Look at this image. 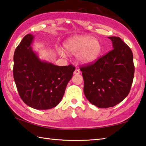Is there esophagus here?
<instances>
[{
    "label": "esophagus",
    "mask_w": 146,
    "mask_h": 146,
    "mask_svg": "<svg viewBox=\"0 0 146 146\" xmlns=\"http://www.w3.org/2000/svg\"><path fill=\"white\" fill-rule=\"evenodd\" d=\"M80 71L78 69H76V70L74 71V74H75V75H78V74H80Z\"/></svg>",
    "instance_id": "esophagus-1"
}]
</instances>
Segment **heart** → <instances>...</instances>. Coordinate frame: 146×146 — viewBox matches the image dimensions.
Here are the masks:
<instances>
[{
  "mask_svg": "<svg viewBox=\"0 0 146 146\" xmlns=\"http://www.w3.org/2000/svg\"><path fill=\"white\" fill-rule=\"evenodd\" d=\"M66 52L71 55L78 54V60L82 64H90L97 60L102 52V44L97 38L90 35L75 36L68 38L64 43ZM62 56L66 55L62 49L58 50Z\"/></svg>",
  "mask_w": 146,
  "mask_h": 146,
  "instance_id": "b5f03b06",
  "label": "heart"
}]
</instances>
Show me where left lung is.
<instances>
[{"instance_id":"1","label":"left lung","mask_w":146,"mask_h":146,"mask_svg":"<svg viewBox=\"0 0 146 146\" xmlns=\"http://www.w3.org/2000/svg\"><path fill=\"white\" fill-rule=\"evenodd\" d=\"M113 49L92 64L80 66L84 92L92 104L113 107L129 94L134 77L131 49L118 36H110Z\"/></svg>"}]
</instances>
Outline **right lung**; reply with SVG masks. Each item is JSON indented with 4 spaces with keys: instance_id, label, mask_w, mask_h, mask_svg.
<instances>
[{
    "instance_id": "1",
    "label": "right lung",
    "mask_w": 146,
    "mask_h": 146,
    "mask_svg": "<svg viewBox=\"0 0 146 146\" xmlns=\"http://www.w3.org/2000/svg\"><path fill=\"white\" fill-rule=\"evenodd\" d=\"M33 38V35H26L15 51L14 80L26 104L36 110H49L60 103L75 68L40 60L31 47Z\"/></svg>"
}]
</instances>
